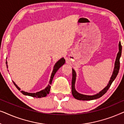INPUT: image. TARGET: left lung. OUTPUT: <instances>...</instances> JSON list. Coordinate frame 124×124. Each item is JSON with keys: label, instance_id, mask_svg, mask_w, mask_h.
Returning <instances> with one entry per match:
<instances>
[{"label": "left lung", "instance_id": "obj_1", "mask_svg": "<svg viewBox=\"0 0 124 124\" xmlns=\"http://www.w3.org/2000/svg\"><path fill=\"white\" fill-rule=\"evenodd\" d=\"M118 51L117 55L116 60H115V67L114 69H113L112 74L110 78V80L109 81V82L106 87H105L102 90H101L100 92H99L97 94L93 95H84L80 94V93H78L75 89V83L76 80V71L72 69V93L73 97L75 99L77 100H80V101H91V100H94L98 98H101L102 96L105 93H106L108 90L111 86L112 83L113 81L115 80L116 77L117 76L119 72L120 69V59L121 56V52H122V46L121 45V42H119L118 44Z\"/></svg>", "mask_w": 124, "mask_h": 124}]
</instances>
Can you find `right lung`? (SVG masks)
I'll return each mask as SVG.
<instances>
[{
	"label": "right lung",
	"instance_id": "obj_1",
	"mask_svg": "<svg viewBox=\"0 0 124 124\" xmlns=\"http://www.w3.org/2000/svg\"><path fill=\"white\" fill-rule=\"evenodd\" d=\"M65 60L64 59V57H62L61 58L60 60H59L57 62H56L55 65L54 67V69L53 70H52V72L51 73V77L50 79V81H49V84L48 85V86H47L45 88V89L42 90H40L37 93H28V92H25L24 91H21V93H23V94L25 95H28V96H33V97H35V98H42V97H45L47 95V94H49V92L50 91V88H51V86L50 85H51L52 79H53V78L55 76V74L57 70L60 68L62 67V65H63L64 64H65ZM6 63L7 64V68H8V65H7V61L6 60ZM13 83L14 84L15 86L17 87L18 90H20L21 89L18 87V86L17 85L15 84V82L14 81H13Z\"/></svg>",
	"mask_w": 124,
	"mask_h": 124
}]
</instances>
